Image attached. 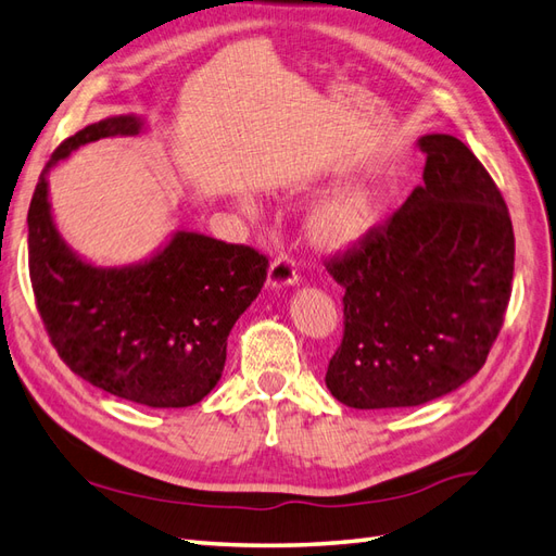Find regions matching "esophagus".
<instances>
[{
  "mask_svg": "<svg viewBox=\"0 0 556 556\" xmlns=\"http://www.w3.org/2000/svg\"><path fill=\"white\" fill-rule=\"evenodd\" d=\"M298 281L295 261L291 255H279L267 269V289H289Z\"/></svg>",
  "mask_w": 556,
  "mask_h": 556,
  "instance_id": "1",
  "label": "esophagus"
}]
</instances>
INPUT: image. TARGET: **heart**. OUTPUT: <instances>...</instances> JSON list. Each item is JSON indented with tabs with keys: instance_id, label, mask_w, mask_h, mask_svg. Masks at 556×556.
I'll list each match as a JSON object with an SVG mask.
<instances>
[{
	"instance_id": "obj_1",
	"label": "heart",
	"mask_w": 556,
	"mask_h": 556,
	"mask_svg": "<svg viewBox=\"0 0 556 556\" xmlns=\"http://www.w3.org/2000/svg\"><path fill=\"white\" fill-rule=\"evenodd\" d=\"M374 218L376 211L371 199L362 192H345L321 208L317 230L333 244H348L359 239L374 225Z\"/></svg>"
}]
</instances>
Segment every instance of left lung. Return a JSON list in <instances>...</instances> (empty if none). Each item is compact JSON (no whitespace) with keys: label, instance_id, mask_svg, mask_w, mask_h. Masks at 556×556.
Segmentation results:
<instances>
[{"label":"left lung","instance_id":"obj_1","mask_svg":"<svg viewBox=\"0 0 556 556\" xmlns=\"http://www.w3.org/2000/svg\"><path fill=\"white\" fill-rule=\"evenodd\" d=\"M418 148L420 188L326 265L345 289L326 388L352 408L420 406L465 386L509 303L515 232L501 190L463 140L432 134Z\"/></svg>","mask_w":556,"mask_h":556}]
</instances>
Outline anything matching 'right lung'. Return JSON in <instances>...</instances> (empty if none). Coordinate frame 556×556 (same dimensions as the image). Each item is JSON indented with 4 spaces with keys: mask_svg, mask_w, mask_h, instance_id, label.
Instances as JSON below:
<instances>
[{
    "mask_svg": "<svg viewBox=\"0 0 556 556\" xmlns=\"http://www.w3.org/2000/svg\"><path fill=\"white\" fill-rule=\"evenodd\" d=\"M148 122L117 115L61 142L27 211L37 309L61 359L91 386L150 408H185L218 386L227 336L258 298L267 258L241 244L176 230L146 261L103 267L55 227L49 170L87 142L140 136Z\"/></svg>",
    "mask_w": 556,
    "mask_h": 556,
    "instance_id": "add662e5",
    "label": "right lung"
}]
</instances>
